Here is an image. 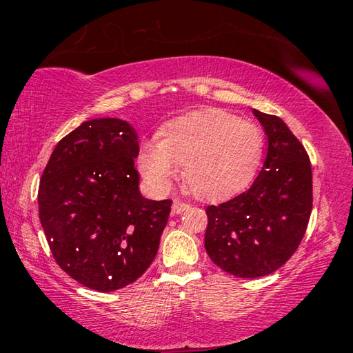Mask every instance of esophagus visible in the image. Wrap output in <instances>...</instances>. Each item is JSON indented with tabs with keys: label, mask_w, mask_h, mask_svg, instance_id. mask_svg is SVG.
Returning a JSON list of instances; mask_svg holds the SVG:
<instances>
[{
	"label": "esophagus",
	"mask_w": 353,
	"mask_h": 353,
	"mask_svg": "<svg viewBox=\"0 0 353 353\" xmlns=\"http://www.w3.org/2000/svg\"><path fill=\"white\" fill-rule=\"evenodd\" d=\"M190 208V205L188 204H185V202H182V201H174L172 202V213H176V214H179V213H182V212H185V210H188Z\"/></svg>",
	"instance_id": "esophagus-1"
}]
</instances>
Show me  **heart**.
Masks as SVG:
<instances>
[{"label": "heart", "instance_id": "b5f03b06", "mask_svg": "<svg viewBox=\"0 0 353 353\" xmlns=\"http://www.w3.org/2000/svg\"><path fill=\"white\" fill-rule=\"evenodd\" d=\"M263 132L221 109L198 110L166 124L160 141H148L139 166L149 183L168 190L183 165V179L202 199L238 193L252 181L263 155Z\"/></svg>", "mask_w": 353, "mask_h": 353}]
</instances>
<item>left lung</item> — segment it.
<instances>
[{
    "instance_id": "1",
    "label": "left lung",
    "mask_w": 353,
    "mask_h": 353,
    "mask_svg": "<svg viewBox=\"0 0 353 353\" xmlns=\"http://www.w3.org/2000/svg\"><path fill=\"white\" fill-rule=\"evenodd\" d=\"M266 135L263 168L250 188L207 207L205 250L214 265L240 279L277 271L294 254L313 207L312 165L279 117L254 109Z\"/></svg>"
}]
</instances>
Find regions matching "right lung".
I'll return each instance as SVG.
<instances>
[{
    "label": "right lung",
    "instance_id": "add662e5",
    "mask_svg": "<svg viewBox=\"0 0 353 353\" xmlns=\"http://www.w3.org/2000/svg\"><path fill=\"white\" fill-rule=\"evenodd\" d=\"M139 134L93 118L63 137L40 179L39 216L57 265L94 291L135 282L155 259L171 201L140 191Z\"/></svg>",
    "mask_w": 353,
    "mask_h": 353
}]
</instances>
